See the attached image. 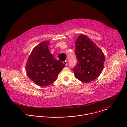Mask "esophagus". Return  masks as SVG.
<instances>
[{"instance_id":"obj_1","label":"esophagus","mask_w":127,"mask_h":127,"mask_svg":"<svg viewBox=\"0 0 127 127\" xmlns=\"http://www.w3.org/2000/svg\"><path fill=\"white\" fill-rule=\"evenodd\" d=\"M63 63L65 65V66H67V65H68V63H67V60H65V61H64L63 62Z\"/></svg>"}]
</instances>
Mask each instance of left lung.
Wrapping results in <instances>:
<instances>
[{
	"instance_id": "1",
	"label": "left lung",
	"mask_w": 127,
	"mask_h": 127,
	"mask_svg": "<svg viewBox=\"0 0 127 127\" xmlns=\"http://www.w3.org/2000/svg\"><path fill=\"white\" fill-rule=\"evenodd\" d=\"M75 45L77 63L73 69L76 78L83 82L96 79L104 67L103 52L91 39L83 34L77 38Z\"/></svg>"
}]
</instances>
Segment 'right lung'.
Listing matches in <instances>:
<instances>
[{"label": "right lung", "instance_id": "add662e5", "mask_svg": "<svg viewBox=\"0 0 127 127\" xmlns=\"http://www.w3.org/2000/svg\"><path fill=\"white\" fill-rule=\"evenodd\" d=\"M49 42L45 41L36 46L32 50L26 65L28 77L41 86H48L55 82L65 66L54 57L49 51Z\"/></svg>", "mask_w": 127, "mask_h": 127}]
</instances>
